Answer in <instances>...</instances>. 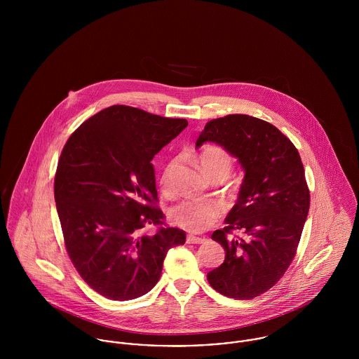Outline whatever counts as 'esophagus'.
<instances>
[{
    "mask_svg": "<svg viewBox=\"0 0 359 359\" xmlns=\"http://www.w3.org/2000/svg\"><path fill=\"white\" fill-rule=\"evenodd\" d=\"M205 238H199V236H194V235L187 236V243H189V245H201V243H205Z\"/></svg>",
    "mask_w": 359,
    "mask_h": 359,
    "instance_id": "esophagus-1",
    "label": "esophagus"
}]
</instances>
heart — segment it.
Instances as JSON below:
<instances>
[{
  "instance_id": "b5f03b06",
  "label": "heart",
  "mask_w": 359,
  "mask_h": 359,
  "mask_svg": "<svg viewBox=\"0 0 359 359\" xmlns=\"http://www.w3.org/2000/svg\"><path fill=\"white\" fill-rule=\"evenodd\" d=\"M201 170L208 180L214 177L226 178L232 168V157L218 147H205L199 154ZM172 164H170L160 178L164 194L170 192L168 175ZM224 207L214 199H184L170 210V219L191 232H201L214 225L222 215Z\"/></svg>"
}]
</instances>
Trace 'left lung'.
I'll return each mask as SVG.
<instances>
[{"mask_svg": "<svg viewBox=\"0 0 359 359\" xmlns=\"http://www.w3.org/2000/svg\"><path fill=\"white\" fill-rule=\"evenodd\" d=\"M205 142L222 147L245 171L226 226L211 235L224 248L225 259L207 280L226 297L250 300L271 289L294 258L309 208L304 167L287 137L248 114L208 121L196 148ZM233 230L243 236L233 238Z\"/></svg>", "mask_w": 359, "mask_h": 359, "instance_id": "obj_1", "label": "left lung"}]
</instances>
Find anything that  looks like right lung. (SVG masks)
Masks as SVG:
<instances>
[{
	"instance_id": "1",
	"label": "right lung",
	"mask_w": 359,
	"mask_h": 359,
	"mask_svg": "<svg viewBox=\"0 0 359 359\" xmlns=\"http://www.w3.org/2000/svg\"><path fill=\"white\" fill-rule=\"evenodd\" d=\"M114 104L86 120L67 140L55 175V203L66 250L81 278L117 302L147 294L160 279L167 252L185 232L160 226L152 158L185 127Z\"/></svg>"
}]
</instances>
